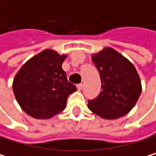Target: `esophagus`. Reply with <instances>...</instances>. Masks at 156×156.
Instances as JSON below:
<instances>
[{"label":"esophagus","mask_w":156,"mask_h":156,"mask_svg":"<svg viewBox=\"0 0 156 156\" xmlns=\"http://www.w3.org/2000/svg\"><path fill=\"white\" fill-rule=\"evenodd\" d=\"M82 88H83V83H79V84H77V89L80 91V90H82Z\"/></svg>","instance_id":"obj_1"}]
</instances>
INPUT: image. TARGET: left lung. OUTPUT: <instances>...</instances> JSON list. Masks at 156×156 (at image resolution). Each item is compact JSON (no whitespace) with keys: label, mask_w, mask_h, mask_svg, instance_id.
I'll list each match as a JSON object with an SVG mask.
<instances>
[{"label":"left lung","mask_w":156,"mask_h":156,"mask_svg":"<svg viewBox=\"0 0 156 156\" xmlns=\"http://www.w3.org/2000/svg\"><path fill=\"white\" fill-rule=\"evenodd\" d=\"M91 58L99 73L102 90L88 101L89 110L107 120L123 117L133 109L141 93L136 68L112 47L92 54Z\"/></svg>","instance_id":"left-lung-1"}]
</instances>
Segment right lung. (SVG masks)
I'll return each instance as SVG.
<instances>
[{"mask_svg":"<svg viewBox=\"0 0 156 156\" xmlns=\"http://www.w3.org/2000/svg\"><path fill=\"white\" fill-rule=\"evenodd\" d=\"M68 55L44 49L30 58L16 74L13 91L21 109L36 119H49L67 106L76 87L69 83L62 63Z\"/></svg>","mask_w":156,"mask_h":156,"instance_id":"add662e5","label":"right lung"}]
</instances>
